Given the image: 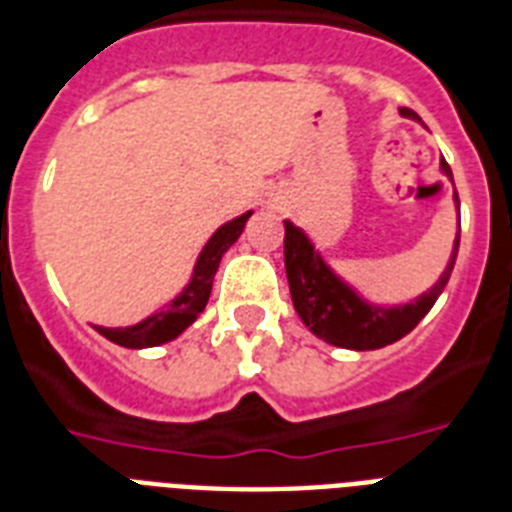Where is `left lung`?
Listing matches in <instances>:
<instances>
[{
    "label": "left lung",
    "instance_id": "8db88e82",
    "mask_svg": "<svg viewBox=\"0 0 512 512\" xmlns=\"http://www.w3.org/2000/svg\"><path fill=\"white\" fill-rule=\"evenodd\" d=\"M401 114L420 122V116L409 108H401ZM441 170H444V175L452 177V170L444 159H441ZM454 201L460 207L457 191H454ZM457 249H460V236L454 239L452 257H449V265L441 273V279L436 281V287L428 289L425 295H420L412 303L380 308V305L364 303L321 260L308 236L289 220L284 223V265H287L289 292H292L297 316L316 337H321L329 345L350 350L385 348L390 342L409 335L420 324L422 316L433 308L438 295L444 292L446 281L452 276L454 260H457Z\"/></svg>",
    "mask_w": 512,
    "mask_h": 512
}]
</instances>
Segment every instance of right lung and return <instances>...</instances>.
Here are the masks:
<instances>
[{"instance_id": "obj_1", "label": "right lung", "mask_w": 512, "mask_h": 512, "mask_svg": "<svg viewBox=\"0 0 512 512\" xmlns=\"http://www.w3.org/2000/svg\"><path fill=\"white\" fill-rule=\"evenodd\" d=\"M252 212H244L241 217L225 223L223 228H217L212 233V239L207 241V247L201 249L199 260H196V268H193V276L188 281V287L180 292V295L172 300L167 308H162L154 316H148L146 321H140L135 327H95L106 340L122 345V348H154V345H164V342L175 340L180 332L191 327L196 316L204 311V305L209 300V292H212V281H215L217 265H220V257L228 252L233 241L239 239L241 231H244V223L249 220Z\"/></svg>"}]
</instances>
